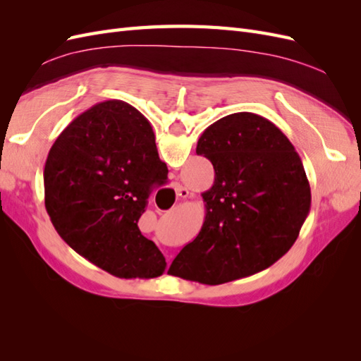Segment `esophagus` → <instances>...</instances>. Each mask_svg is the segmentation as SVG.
Here are the masks:
<instances>
[{"label": "esophagus", "instance_id": "1", "mask_svg": "<svg viewBox=\"0 0 361 361\" xmlns=\"http://www.w3.org/2000/svg\"><path fill=\"white\" fill-rule=\"evenodd\" d=\"M188 194H190V191H188L187 188L182 187V185H178V187H176V195H178V199L188 197Z\"/></svg>", "mask_w": 361, "mask_h": 361}]
</instances>
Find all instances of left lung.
<instances>
[{
	"instance_id": "8db88e82",
	"label": "left lung",
	"mask_w": 361,
	"mask_h": 361,
	"mask_svg": "<svg viewBox=\"0 0 361 361\" xmlns=\"http://www.w3.org/2000/svg\"><path fill=\"white\" fill-rule=\"evenodd\" d=\"M195 152L212 162L215 179L202 194V231L174 257L173 276L221 285L276 264L297 241L312 202L288 137L265 117L235 113L206 128Z\"/></svg>"
}]
</instances>
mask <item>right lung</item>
Segmentation results:
<instances>
[{
    "instance_id": "right-lung-1",
    "label": "right lung",
    "mask_w": 361,
    "mask_h": 361,
    "mask_svg": "<svg viewBox=\"0 0 361 361\" xmlns=\"http://www.w3.org/2000/svg\"><path fill=\"white\" fill-rule=\"evenodd\" d=\"M167 173L143 114L122 101L96 104L49 150L47 212L64 241L96 267L120 279H154L167 262L137 223Z\"/></svg>"
}]
</instances>
